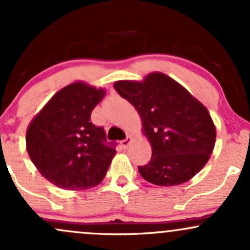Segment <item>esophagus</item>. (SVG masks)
<instances>
[{
  "instance_id": "1",
  "label": "esophagus",
  "mask_w": 250,
  "mask_h": 250,
  "mask_svg": "<svg viewBox=\"0 0 250 250\" xmlns=\"http://www.w3.org/2000/svg\"><path fill=\"white\" fill-rule=\"evenodd\" d=\"M133 142V137H130V136H128L127 139L125 140H123V141L121 142V145H122V147L125 148V149H127L129 146H130V143Z\"/></svg>"
}]
</instances>
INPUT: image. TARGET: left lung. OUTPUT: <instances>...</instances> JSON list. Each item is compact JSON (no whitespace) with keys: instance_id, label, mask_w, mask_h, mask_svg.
Listing matches in <instances>:
<instances>
[{"instance_id":"1","label":"left lung","mask_w":250,"mask_h":250,"mask_svg":"<svg viewBox=\"0 0 250 250\" xmlns=\"http://www.w3.org/2000/svg\"><path fill=\"white\" fill-rule=\"evenodd\" d=\"M114 88L134 105L151 159L139 167L141 176L161 187L182 185L207 165L216 141L208 109L183 85L160 71L142 81L122 80Z\"/></svg>"}]
</instances>
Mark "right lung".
Instances as JSON below:
<instances>
[{
	"mask_svg": "<svg viewBox=\"0 0 250 250\" xmlns=\"http://www.w3.org/2000/svg\"><path fill=\"white\" fill-rule=\"evenodd\" d=\"M104 88L76 81L60 89L34 116L25 147L40 174L56 187L84 190L104 179L116 150L103 128L90 122Z\"/></svg>",
	"mask_w": 250,
	"mask_h": 250,
	"instance_id": "right-lung-1",
	"label": "right lung"
}]
</instances>
